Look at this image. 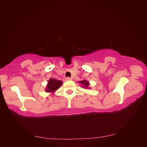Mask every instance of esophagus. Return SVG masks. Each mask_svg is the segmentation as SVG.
I'll return each instance as SVG.
<instances>
[{"label":"esophagus","mask_w":147,"mask_h":147,"mask_svg":"<svg viewBox=\"0 0 147 147\" xmlns=\"http://www.w3.org/2000/svg\"><path fill=\"white\" fill-rule=\"evenodd\" d=\"M72 80V78H69V77H67V78H65V80H67V81H69V80Z\"/></svg>","instance_id":"esophagus-1"}]
</instances>
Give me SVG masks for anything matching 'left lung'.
I'll use <instances>...</instances> for the list:
<instances>
[{"label": "left lung", "instance_id": "obj_1", "mask_svg": "<svg viewBox=\"0 0 147 147\" xmlns=\"http://www.w3.org/2000/svg\"><path fill=\"white\" fill-rule=\"evenodd\" d=\"M78 83H80L82 84L83 88H84V89H91L90 87H89V86H90V83H89V82H88L86 80H82V81L79 82Z\"/></svg>", "mask_w": 147, "mask_h": 147}]
</instances>
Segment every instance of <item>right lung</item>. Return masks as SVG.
I'll use <instances>...</instances> for the list:
<instances>
[{"instance_id": "obj_1", "label": "right lung", "mask_w": 147, "mask_h": 147, "mask_svg": "<svg viewBox=\"0 0 147 147\" xmlns=\"http://www.w3.org/2000/svg\"><path fill=\"white\" fill-rule=\"evenodd\" d=\"M62 84H63V82L61 80H57L56 79L50 78L48 82L45 91L47 92L54 93L56 90H58Z\"/></svg>"}]
</instances>
